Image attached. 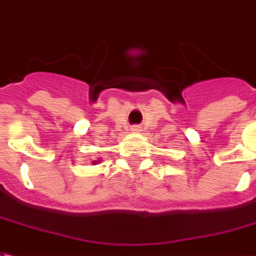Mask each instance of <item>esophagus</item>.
I'll return each mask as SVG.
<instances>
[{
  "mask_svg": "<svg viewBox=\"0 0 256 256\" xmlns=\"http://www.w3.org/2000/svg\"><path fill=\"white\" fill-rule=\"evenodd\" d=\"M130 130H140V126H134L130 128Z\"/></svg>",
  "mask_w": 256,
  "mask_h": 256,
  "instance_id": "obj_1",
  "label": "esophagus"
}]
</instances>
